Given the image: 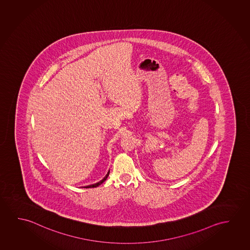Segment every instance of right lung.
<instances>
[{
    "label": "right lung",
    "instance_id": "right-lung-1",
    "mask_svg": "<svg viewBox=\"0 0 250 250\" xmlns=\"http://www.w3.org/2000/svg\"><path fill=\"white\" fill-rule=\"evenodd\" d=\"M109 173H110V169H109V171H108L107 174L105 175V177H104V178H103L102 180H100V182H98V183H96V184H93V185L84 186V188H96V187H98V186H100V185H102V184L104 183V181L107 179L108 176H109Z\"/></svg>",
    "mask_w": 250,
    "mask_h": 250
}]
</instances>
